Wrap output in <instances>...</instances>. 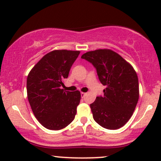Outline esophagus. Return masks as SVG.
I'll use <instances>...</instances> for the list:
<instances>
[{"label":"esophagus","mask_w":161,"mask_h":161,"mask_svg":"<svg viewBox=\"0 0 161 161\" xmlns=\"http://www.w3.org/2000/svg\"><path fill=\"white\" fill-rule=\"evenodd\" d=\"M85 94H86V93H84V92H81V96H82V98L85 97Z\"/></svg>","instance_id":"obj_1"}]
</instances>
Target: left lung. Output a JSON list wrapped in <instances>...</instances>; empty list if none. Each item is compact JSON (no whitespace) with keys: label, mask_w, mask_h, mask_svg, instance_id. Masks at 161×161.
Returning <instances> with one entry per match:
<instances>
[{"label":"left lung","mask_w":161,"mask_h":161,"mask_svg":"<svg viewBox=\"0 0 161 161\" xmlns=\"http://www.w3.org/2000/svg\"><path fill=\"white\" fill-rule=\"evenodd\" d=\"M81 58L96 68L106 88L90 105L94 120L107 129L123 127L133 114L139 99L137 73L121 56L108 49L84 53Z\"/></svg>","instance_id":"1"}]
</instances>
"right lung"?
<instances>
[{
    "label": "right lung",
    "instance_id": "obj_1",
    "mask_svg": "<svg viewBox=\"0 0 161 161\" xmlns=\"http://www.w3.org/2000/svg\"><path fill=\"white\" fill-rule=\"evenodd\" d=\"M79 53L53 50L42 57L28 74V101L36 119L46 129H62L74 119L81 93L79 91H65L62 87Z\"/></svg>",
    "mask_w": 161,
    "mask_h": 161
}]
</instances>
